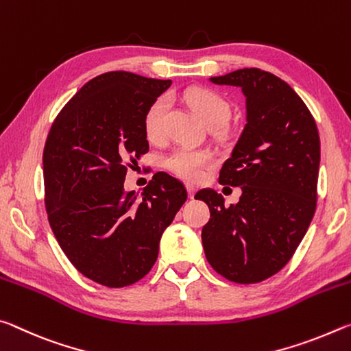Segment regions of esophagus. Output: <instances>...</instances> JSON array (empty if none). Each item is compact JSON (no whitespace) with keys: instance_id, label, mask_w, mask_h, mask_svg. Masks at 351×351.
I'll return each instance as SVG.
<instances>
[{"instance_id":"esophagus-1","label":"esophagus","mask_w":351,"mask_h":351,"mask_svg":"<svg viewBox=\"0 0 351 351\" xmlns=\"http://www.w3.org/2000/svg\"><path fill=\"white\" fill-rule=\"evenodd\" d=\"M186 189H188V196H189V199H193L194 194H196V186L186 185Z\"/></svg>"}]
</instances>
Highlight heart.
Returning a JSON list of instances; mask_svg holds the SVG:
<instances>
[{"label":"heart","mask_w":351,"mask_h":351,"mask_svg":"<svg viewBox=\"0 0 351 351\" xmlns=\"http://www.w3.org/2000/svg\"><path fill=\"white\" fill-rule=\"evenodd\" d=\"M185 101L196 112L200 119L210 129H219L226 125L232 114V106L222 95L215 90L194 87L185 91ZM169 112V97L160 96L147 108L145 117V130L151 140H157L163 135L166 117ZM213 163V157L206 151L179 147L166 155L165 166L182 179L196 182L204 176V171Z\"/></svg>","instance_id":"b5f03b06"}]
</instances>
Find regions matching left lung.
<instances>
[{"label": "left lung", "mask_w": 351, "mask_h": 351, "mask_svg": "<svg viewBox=\"0 0 351 351\" xmlns=\"http://www.w3.org/2000/svg\"><path fill=\"white\" fill-rule=\"evenodd\" d=\"M210 80L243 90L247 123L219 172L222 185L241 188L239 202L226 206L215 189L196 194L210 208L205 256L227 280L258 283L286 266L313 221L317 125L300 96L272 73L243 68Z\"/></svg>", "instance_id": "8db88e82"}]
</instances>
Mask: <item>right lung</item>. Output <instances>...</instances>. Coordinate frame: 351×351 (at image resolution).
I'll use <instances>...</instances> for the list:
<instances>
[{
  "instance_id": "1",
  "label": "right lung",
  "mask_w": 351,
  "mask_h": 351,
  "mask_svg": "<svg viewBox=\"0 0 351 351\" xmlns=\"http://www.w3.org/2000/svg\"><path fill=\"white\" fill-rule=\"evenodd\" d=\"M171 80L110 71L91 79L54 119L43 151L45 206L63 254L107 288L141 280L165 228L188 197L157 172L138 199L124 191L128 166L149 151L145 117Z\"/></svg>"
}]
</instances>
